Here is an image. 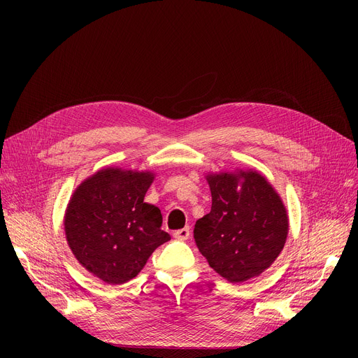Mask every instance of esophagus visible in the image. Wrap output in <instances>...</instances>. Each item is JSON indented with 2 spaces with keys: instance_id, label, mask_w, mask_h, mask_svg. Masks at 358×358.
I'll list each match as a JSON object with an SVG mask.
<instances>
[{
  "instance_id": "34e87169",
  "label": "esophagus",
  "mask_w": 358,
  "mask_h": 358,
  "mask_svg": "<svg viewBox=\"0 0 358 358\" xmlns=\"http://www.w3.org/2000/svg\"><path fill=\"white\" fill-rule=\"evenodd\" d=\"M189 236H190V228L189 227L174 232V238L178 239V241H185V239H189Z\"/></svg>"
}]
</instances>
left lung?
I'll list each match as a JSON object with an SVG mask.
<instances>
[{
	"label": "left lung",
	"mask_w": 358,
	"mask_h": 358,
	"mask_svg": "<svg viewBox=\"0 0 358 358\" xmlns=\"http://www.w3.org/2000/svg\"><path fill=\"white\" fill-rule=\"evenodd\" d=\"M212 210L196 222L194 241L209 266L231 283L264 273L289 234L285 203L257 169L209 173Z\"/></svg>",
	"instance_id": "8db88e82"
}]
</instances>
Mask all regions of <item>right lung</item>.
<instances>
[{
	"instance_id": "right-lung-1",
	"label": "right lung",
	"mask_w": 358,
	"mask_h": 358,
	"mask_svg": "<svg viewBox=\"0 0 358 358\" xmlns=\"http://www.w3.org/2000/svg\"><path fill=\"white\" fill-rule=\"evenodd\" d=\"M154 178L152 171L107 166L84 180L68 203V245L80 264L107 285L136 277L171 239L161 229V210L143 201Z\"/></svg>"
}]
</instances>
